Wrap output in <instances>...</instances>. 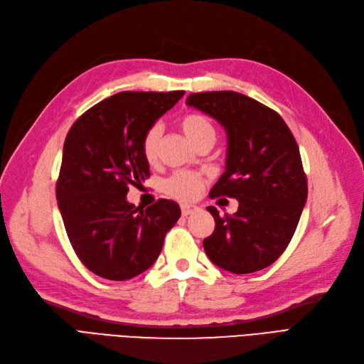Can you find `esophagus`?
I'll return each mask as SVG.
<instances>
[{
  "mask_svg": "<svg viewBox=\"0 0 364 364\" xmlns=\"http://www.w3.org/2000/svg\"><path fill=\"white\" fill-rule=\"evenodd\" d=\"M199 206H196V205H182L181 206V211H182V215L183 217H186V215H190V214H194V213H197L199 211Z\"/></svg>",
  "mask_w": 364,
  "mask_h": 364,
  "instance_id": "1",
  "label": "esophagus"
}]
</instances>
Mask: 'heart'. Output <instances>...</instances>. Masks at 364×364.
<instances>
[{
  "label": "heart",
  "mask_w": 364,
  "mask_h": 364,
  "mask_svg": "<svg viewBox=\"0 0 364 364\" xmlns=\"http://www.w3.org/2000/svg\"><path fill=\"white\" fill-rule=\"evenodd\" d=\"M178 124L181 130L188 138L193 146L199 147L202 144H209L213 147L217 138V129L211 118L200 114V112H188L183 114ZM161 144V127L151 126L142 136L141 142V151L142 156L146 158L147 162H155L158 159ZM203 178L197 173L190 171H178L165 181L164 191L167 193L173 199H178L182 202H188L196 199L200 194L203 188Z\"/></svg>",
  "instance_id": "heart-1"
}]
</instances>
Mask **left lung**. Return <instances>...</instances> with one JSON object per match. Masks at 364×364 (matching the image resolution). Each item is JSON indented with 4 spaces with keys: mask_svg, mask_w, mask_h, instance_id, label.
<instances>
[{
    "mask_svg": "<svg viewBox=\"0 0 364 364\" xmlns=\"http://www.w3.org/2000/svg\"><path fill=\"white\" fill-rule=\"evenodd\" d=\"M186 105L211 115L226 130V171L209 197H234L238 211L220 215L203 249L215 266L237 274L269 267L287 249L306 202L299 147L282 117L234 91L190 94Z\"/></svg>",
    "mask_w": 364,
    "mask_h": 364,
    "instance_id": "8db88e82",
    "label": "left lung"
}]
</instances>
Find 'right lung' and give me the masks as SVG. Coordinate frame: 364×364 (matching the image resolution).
I'll return each instance as SVG.
<instances>
[{
  "label": "right lung",
  "instance_id": "right-lung-1",
  "mask_svg": "<svg viewBox=\"0 0 364 364\" xmlns=\"http://www.w3.org/2000/svg\"><path fill=\"white\" fill-rule=\"evenodd\" d=\"M183 94L118 92L87 109L65 138L58 205L75 255L97 277L127 281L146 272L181 217L173 200L144 209L126 194L150 178L142 136Z\"/></svg>",
  "mask_w": 364,
  "mask_h": 364
}]
</instances>
